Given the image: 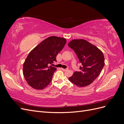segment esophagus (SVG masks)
<instances>
[{
	"label": "esophagus",
	"instance_id": "1",
	"mask_svg": "<svg viewBox=\"0 0 124 124\" xmlns=\"http://www.w3.org/2000/svg\"><path fill=\"white\" fill-rule=\"evenodd\" d=\"M62 70L63 71H68L69 70L68 68H66V69H63V68H62Z\"/></svg>",
	"mask_w": 124,
	"mask_h": 124
}]
</instances>
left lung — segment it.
Segmentation results:
<instances>
[{"mask_svg":"<svg viewBox=\"0 0 124 124\" xmlns=\"http://www.w3.org/2000/svg\"><path fill=\"white\" fill-rule=\"evenodd\" d=\"M68 46L74 51L82 64L69 80L78 87L93 83L99 76L104 66V55L98 47L84 39L73 40Z\"/></svg>","mask_w":124,"mask_h":124,"instance_id":"left-lung-1","label":"left lung"}]
</instances>
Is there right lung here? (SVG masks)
I'll list each match as a JSON object with an SVG mask.
<instances>
[{
    "label": "right lung",
    "instance_id": "right-lung-1",
    "mask_svg": "<svg viewBox=\"0 0 124 124\" xmlns=\"http://www.w3.org/2000/svg\"><path fill=\"white\" fill-rule=\"evenodd\" d=\"M66 43L65 38L50 37L30 52L23 64V75L29 86L40 90L51 83L57 69L50 65L56 62V56Z\"/></svg>",
    "mask_w": 124,
    "mask_h": 124
}]
</instances>
